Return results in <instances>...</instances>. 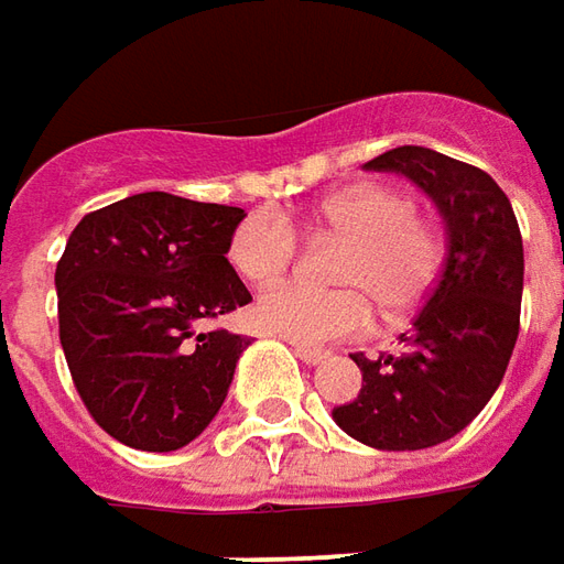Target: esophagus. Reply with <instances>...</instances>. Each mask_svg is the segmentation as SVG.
<instances>
[{
    "label": "esophagus",
    "mask_w": 564,
    "mask_h": 564,
    "mask_svg": "<svg viewBox=\"0 0 564 564\" xmlns=\"http://www.w3.org/2000/svg\"><path fill=\"white\" fill-rule=\"evenodd\" d=\"M291 347H294V354H297L304 362H310V366H316V362L326 360V350H319V347H307V344H297V341H291Z\"/></svg>",
    "instance_id": "1"
}]
</instances>
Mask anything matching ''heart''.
I'll list each match as a JSON object with an SVG mask.
<instances>
[{
  "label": "heart",
  "mask_w": 564,
  "mask_h": 564,
  "mask_svg": "<svg viewBox=\"0 0 564 564\" xmlns=\"http://www.w3.org/2000/svg\"><path fill=\"white\" fill-rule=\"evenodd\" d=\"M319 238L341 241L332 282H282L254 304V323L297 344H326L369 328L373 304L381 319H403L425 304L444 263V236L419 214L415 202L397 188H350L323 202L307 220ZM301 236L279 210H257L238 223L229 260L241 279L263 285L294 267Z\"/></svg>",
  "instance_id": "1"
}]
</instances>
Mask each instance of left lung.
<instances>
[{"instance_id": "1", "label": "left lung", "mask_w": 564, "mask_h": 564, "mask_svg": "<svg viewBox=\"0 0 564 564\" xmlns=\"http://www.w3.org/2000/svg\"><path fill=\"white\" fill-rule=\"evenodd\" d=\"M366 170L422 185L447 223V257L422 313L400 335V354H350L362 388L332 415L350 437L379 449H425L466 429L500 388L519 338V220L481 167L422 145H400Z\"/></svg>"}]
</instances>
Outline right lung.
I'll return each instance as SVG.
<instances>
[{"label":"right lung","instance_id":"1","mask_svg":"<svg viewBox=\"0 0 564 564\" xmlns=\"http://www.w3.org/2000/svg\"><path fill=\"white\" fill-rule=\"evenodd\" d=\"M241 207L142 192L86 214L55 267L58 338L83 406L132 449L167 453L210 425L245 335L204 328L251 291L226 251Z\"/></svg>","mask_w":564,"mask_h":564}]
</instances>
